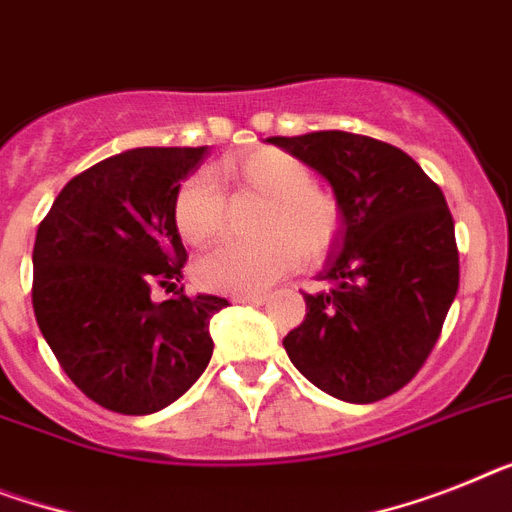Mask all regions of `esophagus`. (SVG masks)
<instances>
[{
    "instance_id": "1",
    "label": "esophagus",
    "mask_w": 512,
    "mask_h": 512,
    "mask_svg": "<svg viewBox=\"0 0 512 512\" xmlns=\"http://www.w3.org/2000/svg\"><path fill=\"white\" fill-rule=\"evenodd\" d=\"M266 298H269L266 293H238L232 295V303H253V306H261V303H266Z\"/></svg>"
}]
</instances>
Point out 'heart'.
<instances>
[{"label":"heart","mask_w":512,"mask_h":512,"mask_svg":"<svg viewBox=\"0 0 512 512\" xmlns=\"http://www.w3.org/2000/svg\"><path fill=\"white\" fill-rule=\"evenodd\" d=\"M225 180L266 196L256 243L227 240L196 264L198 282L222 293H259L301 264V251L316 256L337 230L335 201L311 185V170L280 149H259L219 164ZM227 201L209 172L190 175L175 196V227L190 246H204L225 227Z\"/></svg>","instance_id":"heart-1"}]
</instances>
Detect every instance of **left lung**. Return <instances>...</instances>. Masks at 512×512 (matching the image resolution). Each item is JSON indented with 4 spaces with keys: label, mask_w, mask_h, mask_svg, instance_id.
I'll return each mask as SVG.
<instances>
[{
    "label": "left lung",
    "mask_w": 512,
    "mask_h": 512,
    "mask_svg": "<svg viewBox=\"0 0 512 512\" xmlns=\"http://www.w3.org/2000/svg\"><path fill=\"white\" fill-rule=\"evenodd\" d=\"M324 177L337 230L306 319L282 340L319 390L377 403L411 382L432 353L458 293L453 214L405 151L369 135L319 130L266 138Z\"/></svg>",
    "instance_id": "8db88e82"
}]
</instances>
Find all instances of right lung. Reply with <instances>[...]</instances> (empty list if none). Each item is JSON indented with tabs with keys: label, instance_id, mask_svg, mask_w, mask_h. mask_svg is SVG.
<instances>
[{
	"label": "right lung",
	"instance_id": "add662e5",
	"mask_svg": "<svg viewBox=\"0 0 512 512\" xmlns=\"http://www.w3.org/2000/svg\"><path fill=\"white\" fill-rule=\"evenodd\" d=\"M206 154L209 146L109 156L59 190L38 225V329L75 387L107 411H162L209 366V322L227 301L177 290L188 253L172 214ZM156 286L176 293L156 302Z\"/></svg>",
	"mask_w": 512,
	"mask_h": 512
}]
</instances>
